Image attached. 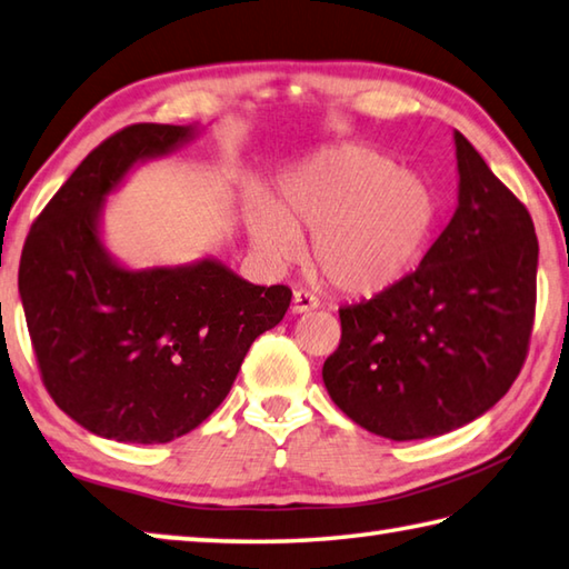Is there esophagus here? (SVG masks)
Segmentation results:
<instances>
[{
  "mask_svg": "<svg viewBox=\"0 0 569 569\" xmlns=\"http://www.w3.org/2000/svg\"><path fill=\"white\" fill-rule=\"evenodd\" d=\"M320 306L318 298L313 293L308 291H296L293 293V303H291V311L298 316V313H308V311H316V308Z\"/></svg>",
  "mask_w": 569,
  "mask_h": 569,
  "instance_id": "1",
  "label": "esophagus"
}]
</instances>
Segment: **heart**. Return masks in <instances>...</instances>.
I'll use <instances>...</instances> for the list:
<instances>
[{"mask_svg":"<svg viewBox=\"0 0 569 569\" xmlns=\"http://www.w3.org/2000/svg\"><path fill=\"white\" fill-rule=\"evenodd\" d=\"M436 221L430 186L368 147H333L288 169L276 203L246 216L256 253L281 266L313 233V266L338 293L370 298L398 286L426 249Z\"/></svg>","mask_w":569,"mask_h":569,"instance_id":"heart-1","label":"heart"}]
</instances>
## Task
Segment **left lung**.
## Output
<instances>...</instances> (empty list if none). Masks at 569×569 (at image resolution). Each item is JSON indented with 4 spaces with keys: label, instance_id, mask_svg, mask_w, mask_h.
I'll use <instances>...</instances> for the list:
<instances>
[{
    "label": "left lung",
    "instance_id": "obj_1",
    "mask_svg": "<svg viewBox=\"0 0 569 569\" xmlns=\"http://www.w3.org/2000/svg\"><path fill=\"white\" fill-rule=\"evenodd\" d=\"M458 206L416 271L340 308L323 363L330 400L376 436H446L488 412L528 356L537 288L532 219L456 131Z\"/></svg>",
    "mask_w": 569,
    "mask_h": 569
}]
</instances>
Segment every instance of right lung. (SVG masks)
<instances>
[{
  "label": "right lung",
  "instance_id": "1",
  "mask_svg": "<svg viewBox=\"0 0 569 569\" xmlns=\"http://www.w3.org/2000/svg\"><path fill=\"white\" fill-rule=\"evenodd\" d=\"M199 127L133 123L89 153L39 213L19 263L41 380L81 428L119 442H169L229 396L253 340L291 306L216 258L127 268L101 239L107 196Z\"/></svg>",
  "mask_w": 569,
  "mask_h": 569
}]
</instances>
